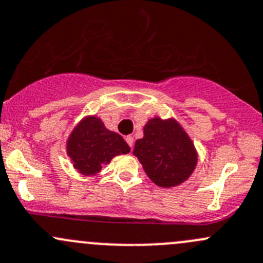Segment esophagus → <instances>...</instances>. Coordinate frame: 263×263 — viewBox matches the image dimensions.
Returning <instances> with one entry per match:
<instances>
[{
	"instance_id": "1",
	"label": "esophagus",
	"mask_w": 263,
	"mask_h": 263,
	"mask_svg": "<svg viewBox=\"0 0 263 263\" xmlns=\"http://www.w3.org/2000/svg\"><path fill=\"white\" fill-rule=\"evenodd\" d=\"M125 140H126V143L129 144V147H130L133 149V147H134V137H132V135H128V137L125 138Z\"/></svg>"
}]
</instances>
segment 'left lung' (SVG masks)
<instances>
[{
  "label": "left lung",
  "mask_w": 263,
  "mask_h": 263,
  "mask_svg": "<svg viewBox=\"0 0 263 263\" xmlns=\"http://www.w3.org/2000/svg\"><path fill=\"white\" fill-rule=\"evenodd\" d=\"M138 157L148 177L161 187H171L189 178L196 166L194 144L175 120L152 119L144 126V137L135 142Z\"/></svg>",
  "instance_id": "left-lung-1"
}]
</instances>
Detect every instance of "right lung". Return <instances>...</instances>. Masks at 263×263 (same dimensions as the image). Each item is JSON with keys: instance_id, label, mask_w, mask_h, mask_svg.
I'll list each match as a JSON object with an SVG mask.
<instances>
[{"instance_id": "obj_1", "label": "right lung", "mask_w": 263, "mask_h": 263, "mask_svg": "<svg viewBox=\"0 0 263 263\" xmlns=\"http://www.w3.org/2000/svg\"><path fill=\"white\" fill-rule=\"evenodd\" d=\"M67 149L73 166L83 175H95L112 157L130 152L120 134L107 130L95 116L85 119L73 130Z\"/></svg>"}]
</instances>
